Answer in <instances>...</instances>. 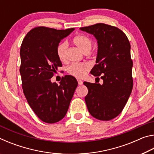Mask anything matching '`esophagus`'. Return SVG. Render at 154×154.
I'll use <instances>...</instances> for the list:
<instances>
[{
	"instance_id": "1",
	"label": "esophagus",
	"mask_w": 154,
	"mask_h": 154,
	"mask_svg": "<svg viewBox=\"0 0 154 154\" xmlns=\"http://www.w3.org/2000/svg\"><path fill=\"white\" fill-rule=\"evenodd\" d=\"M77 82H78V84H79V85H82L83 84V82L81 79H77Z\"/></svg>"
}]
</instances>
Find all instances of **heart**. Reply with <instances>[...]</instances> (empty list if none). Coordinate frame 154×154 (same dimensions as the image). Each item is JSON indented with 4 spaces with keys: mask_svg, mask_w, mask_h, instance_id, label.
I'll use <instances>...</instances> for the list:
<instances>
[{
    "mask_svg": "<svg viewBox=\"0 0 154 154\" xmlns=\"http://www.w3.org/2000/svg\"><path fill=\"white\" fill-rule=\"evenodd\" d=\"M73 43L83 53L87 51H90L92 46V41L88 36L83 35H77L73 38ZM68 44L66 41L60 43L57 47V55L61 61L65 60L66 51ZM90 66L87 63H73L67 69L69 73L76 78H82L86 74L90 69Z\"/></svg>",
    "mask_w": 154,
    "mask_h": 154,
    "instance_id": "heart-1",
    "label": "heart"
}]
</instances>
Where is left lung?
<instances>
[{
  "label": "left lung",
  "mask_w": 154,
  "mask_h": 154,
  "mask_svg": "<svg viewBox=\"0 0 154 154\" xmlns=\"http://www.w3.org/2000/svg\"><path fill=\"white\" fill-rule=\"evenodd\" d=\"M79 29L92 35L98 43L96 64L90 73L100 76V83L84 82L88 111L96 119L109 121L123 110L132 92L133 79L130 44L119 28L99 23Z\"/></svg>",
  "instance_id": "1"
}]
</instances>
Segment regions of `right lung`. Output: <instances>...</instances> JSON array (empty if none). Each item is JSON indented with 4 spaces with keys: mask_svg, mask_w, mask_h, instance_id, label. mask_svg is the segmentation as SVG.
I'll return each instance as SVG.
<instances>
[{
    "mask_svg": "<svg viewBox=\"0 0 154 154\" xmlns=\"http://www.w3.org/2000/svg\"><path fill=\"white\" fill-rule=\"evenodd\" d=\"M74 30L35 28L28 32L21 45L20 72L23 91L33 111L46 123H56L64 118L78 85L71 75L62 77L60 85L51 81L62 66L57 47Z\"/></svg>",
    "mask_w": 154,
    "mask_h": 154,
    "instance_id": "obj_1",
    "label": "right lung"
}]
</instances>
